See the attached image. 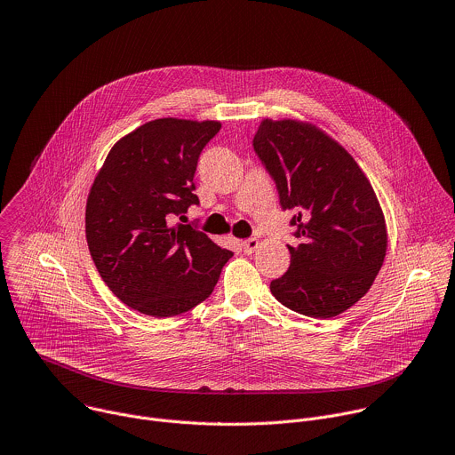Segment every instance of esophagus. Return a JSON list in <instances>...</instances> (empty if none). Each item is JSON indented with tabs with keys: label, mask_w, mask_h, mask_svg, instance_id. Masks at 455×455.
<instances>
[{
	"label": "esophagus",
	"mask_w": 455,
	"mask_h": 455,
	"mask_svg": "<svg viewBox=\"0 0 455 455\" xmlns=\"http://www.w3.org/2000/svg\"><path fill=\"white\" fill-rule=\"evenodd\" d=\"M258 247H259V240L258 238H249V240L242 242V249H243L245 254H252Z\"/></svg>",
	"instance_id": "34e87169"
}]
</instances>
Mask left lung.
<instances>
[{"mask_svg": "<svg viewBox=\"0 0 455 455\" xmlns=\"http://www.w3.org/2000/svg\"><path fill=\"white\" fill-rule=\"evenodd\" d=\"M252 147L275 179L282 210H296L291 267L270 282L287 308L328 319L373 285L386 258L387 229L373 187L356 161L315 125L263 120Z\"/></svg>", "mask_w": 455, "mask_h": 455, "instance_id": "1", "label": "left lung"}]
</instances>
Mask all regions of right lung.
<instances>
[{
	"label": "right lung",
	"instance_id": "add662e5",
	"mask_svg": "<svg viewBox=\"0 0 455 455\" xmlns=\"http://www.w3.org/2000/svg\"><path fill=\"white\" fill-rule=\"evenodd\" d=\"M219 122L159 118L108 154L85 206V238L102 280L131 308L152 317L188 312L213 292L233 256L192 224L197 161Z\"/></svg>",
	"mask_w": 455,
	"mask_h": 455
}]
</instances>
